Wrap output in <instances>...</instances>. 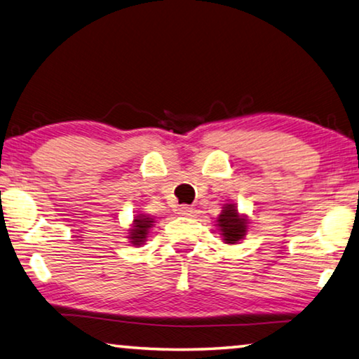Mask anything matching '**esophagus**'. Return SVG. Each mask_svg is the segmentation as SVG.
<instances>
[{
	"label": "esophagus",
	"mask_w": 359,
	"mask_h": 359,
	"mask_svg": "<svg viewBox=\"0 0 359 359\" xmlns=\"http://www.w3.org/2000/svg\"><path fill=\"white\" fill-rule=\"evenodd\" d=\"M177 211H179L180 216H185V217H191V216H194V214H195L194 208L187 206V205H182Z\"/></svg>",
	"instance_id": "esophagus-1"
}]
</instances>
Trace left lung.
Listing matches in <instances>:
<instances>
[{
    "instance_id": "1",
    "label": "left lung",
    "mask_w": 359,
    "mask_h": 359,
    "mask_svg": "<svg viewBox=\"0 0 359 359\" xmlns=\"http://www.w3.org/2000/svg\"><path fill=\"white\" fill-rule=\"evenodd\" d=\"M216 226L219 227V232H221L224 242L235 245L240 240H243L245 235H247L248 219L242 216V214H238L237 206L233 203H227L224 206L222 212L219 214Z\"/></svg>"
}]
</instances>
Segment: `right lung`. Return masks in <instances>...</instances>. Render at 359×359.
I'll use <instances>...</instances> for the list:
<instances>
[{"label":"right lung","mask_w":359,"mask_h":359,"mask_svg":"<svg viewBox=\"0 0 359 359\" xmlns=\"http://www.w3.org/2000/svg\"><path fill=\"white\" fill-rule=\"evenodd\" d=\"M154 219L145 216V214H138V216L133 219L132 229H128V240H130L132 245L135 247H140V245L145 243L148 231L153 227Z\"/></svg>","instance_id":"right-lung-1"}]
</instances>
